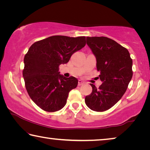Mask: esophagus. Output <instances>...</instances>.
Wrapping results in <instances>:
<instances>
[{
    "mask_svg": "<svg viewBox=\"0 0 150 150\" xmlns=\"http://www.w3.org/2000/svg\"><path fill=\"white\" fill-rule=\"evenodd\" d=\"M83 84H84V82H83V81H82L81 80H79V81H78V85H79V86L83 85Z\"/></svg>",
    "mask_w": 150,
    "mask_h": 150,
    "instance_id": "obj_1",
    "label": "esophagus"
}]
</instances>
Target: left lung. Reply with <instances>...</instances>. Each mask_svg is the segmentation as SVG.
Segmentation results:
<instances>
[{"label": "left lung", "mask_w": 150, "mask_h": 150, "mask_svg": "<svg viewBox=\"0 0 150 150\" xmlns=\"http://www.w3.org/2000/svg\"><path fill=\"white\" fill-rule=\"evenodd\" d=\"M87 44L96 60L102 85L91 84L92 93L85 103L92 110L103 112L115 105L125 93L132 77V59L128 50L106 37H87Z\"/></svg>", "instance_id": "left-lung-1"}]
</instances>
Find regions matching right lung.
Segmentation results:
<instances>
[{"label": "right lung", "instance_id": "add662e5", "mask_svg": "<svg viewBox=\"0 0 150 150\" xmlns=\"http://www.w3.org/2000/svg\"><path fill=\"white\" fill-rule=\"evenodd\" d=\"M86 44L85 37L54 35L35 42L25 55L23 77L30 97L42 110L55 112L64 107L71 90L77 87L74 77L60 74L59 66Z\"/></svg>", "mask_w": 150, "mask_h": 150}]
</instances>
